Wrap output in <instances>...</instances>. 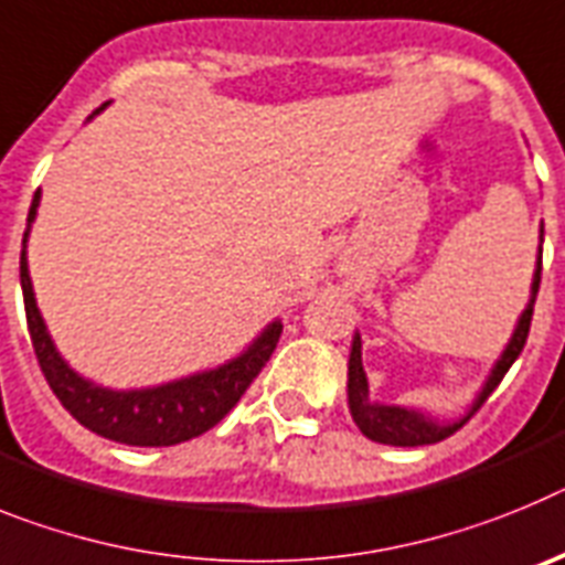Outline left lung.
I'll return each instance as SVG.
<instances>
[{"label": "left lung", "mask_w": 565, "mask_h": 565, "mask_svg": "<svg viewBox=\"0 0 565 565\" xmlns=\"http://www.w3.org/2000/svg\"><path fill=\"white\" fill-rule=\"evenodd\" d=\"M543 255V253H541ZM541 269L543 262L537 258V269H534L532 278V298H529L526 310L520 316L518 327L512 332V341L503 350L500 361L494 364L492 375L483 384L480 395L475 398L472 409L466 412L463 418L455 420V424H438V420L426 418L415 409H404V406H386L370 401V384H366V372L364 364H361V335L352 338V352H350V381H347V395H350V412L352 420L358 424V429L364 431L366 438L375 440V444H390V446H426V444H438V440L449 438L452 431H458L466 420L472 418L475 412L483 406V401L494 392V386L503 381V375L509 372V366L518 361V355L526 347L529 327H532V312H534V298H537V289H541Z\"/></svg>", "instance_id": "1"}]
</instances>
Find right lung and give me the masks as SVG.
I'll return each mask as SVG.
<instances>
[{
  "instance_id": "right-lung-1",
  "label": "right lung",
  "mask_w": 565,
  "mask_h": 565,
  "mask_svg": "<svg viewBox=\"0 0 565 565\" xmlns=\"http://www.w3.org/2000/svg\"><path fill=\"white\" fill-rule=\"evenodd\" d=\"M105 110V105L99 107ZM99 110H93V116ZM39 190L33 195L31 213H28V230L36 218ZM28 230L22 238V262H19V278H22L24 316H28V332H31L33 352L45 372L53 395L62 401L67 412L82 426L90 431L110 438L116 444L127 446H175L190 438H199L207 429H213L218 420L233 409L255 375L267 364L278 338H281V323L273 321L262 335L255 338L238 358L227 361L218 370L199 372V375L170 381V384L150 386V390H105L93 381L73 372L53 347L47 327L39 316L36 298H33V284L28 276V258H24V244H28Z\"/></svg>"
}]
</instances>
